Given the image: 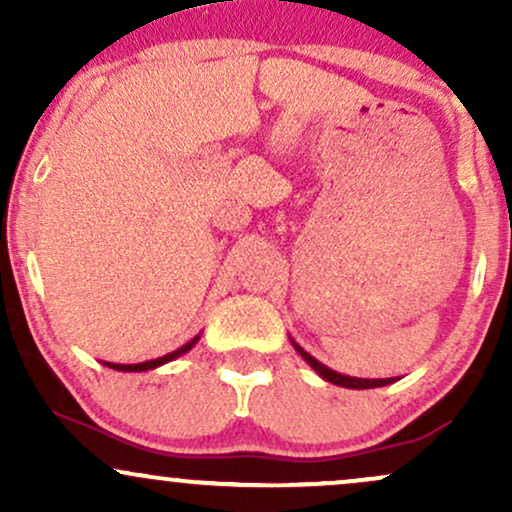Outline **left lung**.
<instances>
[{
  "instance_id": "left-lung-1",
  "label": "left lung",
  "mask_w": 512,
  "mask_h": 512,
  "mask_svg": "<svg viewBox=\"0 0 512 512\" xmlns=\"http://www.w3.org/2000/svg\"><path fill=\"white\" fill-rule=\"evenodd\" d=\"M291 344H293V349H296L298 354H301L303 361L308 363V366L313 368L322 380H327V383H332V385L349 387V390H370V387H385V385L395 383V378H373V380H370V378H351V375H342V373H337V370L327 368L325 363L317 361L315 356H310L308 351H305L301 344L293 342V339H291Z\"/></svg>"
}]
</instances>
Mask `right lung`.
Returning <instances> with one entry per match:
<instances>
[{
    "instance_id": "add662e5",
    "label": "right lung",
    "mask_w": 512,
    "mask_h": 512,
    "mask_svg": "<svg viewBox=\"0 0 512 512\" xmlns=\"http://www.w3.org/2000/svg\"><path fill=\"white\" fill-rule=\"evenodd\" d=\"M199 337H202V334H197L195 339H190V342H187V344H182L180 349L170 351V354L161 356V358H154V361H144V363H110V361H105V366L113 368V370H122V373H142V370H154L158 366H163V363H170V361H175V358H178V356L187 354V351H190L192 346L199 342Z\"/></svg>"
}]
</instances>
